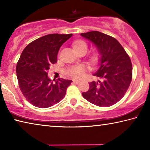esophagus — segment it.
Here are the masks:
<instances>
[{
	"mask_svg": "<svg viewBox=\"0 0 150 150\" xmlns=\"http://www.w3.org/2000/svg\"><path fill=\"white\" fill-rule=\"evenodd\" d=\"M73 82L74 83H76V84H77V83L80 82V81L79 80H73Z\"/></svg>",
	"mask_w": 150,
	"mask_h": 150,
	"instance_id": "1",
	"label": "esophagus"
}]
</instances>
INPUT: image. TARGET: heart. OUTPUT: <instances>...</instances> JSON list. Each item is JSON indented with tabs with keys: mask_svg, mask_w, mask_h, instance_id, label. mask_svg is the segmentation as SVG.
<instances>
[{
	"mask_svg": "<svg viewBox=\"0 0 150 150\" xmlns=\"http://www.w3.org/2000/svg\"><path fill=\"white\" fill-rule=\"evenodd\" d=\"M73 48L75 51L81 50H87V45L83 40H78L73 44ZM66 73L71 77L75 79L81 78L85 75V67L82 65L73 66L66 71Z\"/></svg>",
	"mask_w": 150,
	"mask_h": 150,
	"instance_id": "obj_1",
	"label": "heart"
}]
</instances>
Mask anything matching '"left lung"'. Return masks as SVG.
I'll list each match as a JSON object with an SVG mask.
<instances>
[{
	"label": "left lung",
	"mask_w": 150,
	"mask_h": 150,
	"mask_svg": "<svg viewBox=\"0 0 150 150\" xmlns=\"http://www.w3.org/2000/svg\"><path fill=\"white\" fill-rule=\"evenodd\" d=\"M81 35L98 50L99 68L93 75L102 79L89 83V89L82 95L88 102L101 107L115 105L123 97L130 85V58L115 38L98 31L82 33Z\"/></svg>",
	"instance_id": "8db88e82"
}]
</instances>
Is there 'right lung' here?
<instances>
[{"label": "right lung", "instance_id": "obj_1", "mask_svg": "<svg viewBox=\"0 0 150 150\" xmlns=\"http://www.w3.org/2000/svg\"><path fill=\"white\" fill-rule=\"evenodd\" d=\"M73 35L48 34L27 45L16 65V75L20 90L26 99L36 107L48 108L62 100L71 80L59 78L52 81L47 72L57 62L61 46Z\"/></svg>", "mask_w": 150, "mask_h": 150}]
</instances>
